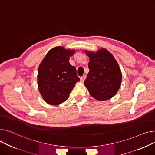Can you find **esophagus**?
<instances>
[{"label":"esophagus","mask_w":155,"mask_h":155,"mask_svg":"<svg viewBox=\"0 0 155 155\" xmlns=\"http://www.w3.org/2000/svg\"><path fill=\"white\" fill-rule=\"evenodd\" d=\"M86 75H84V76H81V82H84V81L85 80V79H86Z\"/></svg>","instance_id":"obj_1"}]
</instances>
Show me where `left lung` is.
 Segmentation results:
<instances>
[{"label": "left lung", "instance_id": "left-lung-1", "mask_svg": "<svg viewBox=\"0 0 155 155\" xmlns=\"http://www.w3.org/2000/svg\"><path fill=\"white\" fill-rule=\"evenodd\" d=\"M89 57L87 77L84 85L89 94L99 101L113 97L119 90L122 74L117 62L112 54L105 49L96 53L85 51Z\"/></svg>", "mask_w": 155, "mask_h": 155}]
</instances>
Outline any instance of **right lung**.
Here are the masks:
<instances>
[{"instance_id":"right-lung-1","label":"right lung","mask_w":155,"mask_h":155,"mask_svg":"<svg viewBox=\"0 0 155 155\" xmlns=\"http://www.w3.org/2000/svg\"><path fill=\"white\" fill-rule=\"evenodd\" d=\"M74 51L56 47L50 50L38 69V83L44 101L52 105L64 102L80 81L76 69L69 63Z\"/></svg>"}]
</instances>
